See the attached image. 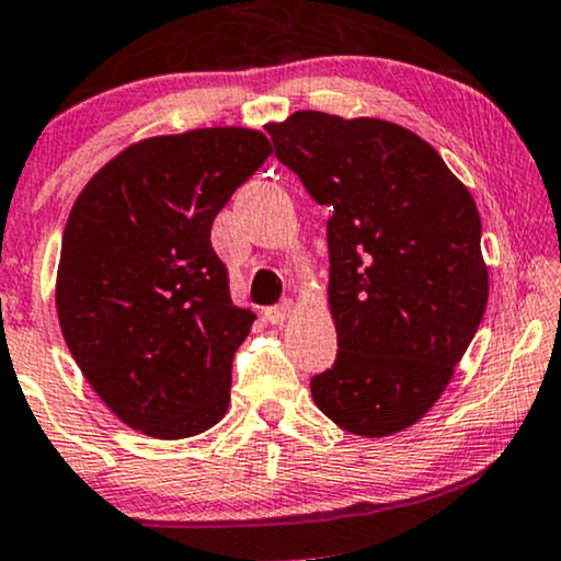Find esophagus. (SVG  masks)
Wrapping results in <instances>:
<instances>
[{"mask_svg": "<svg viewBox=\"0 0 561 561\" xmlns=\"http://www.w3.org/2000/svg\"><path fill=\"white\" fill-rule=\"evenodd\" d=\"M291 312H295V302H291V299H284L282 305H274L266 310V320H270L272 325H284Z\"/></svg>", "mask_w": 561, "mask_h": 561, "instance_id": "esophagus-1", "label": "esophagus"}]
</instances>
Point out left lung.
I'll return each instance as SVG.
<instances>
[{
  "instance_id": "obj_1",
  "label": "left lung",
  "mask_w": 561,
  "mask_h": 561,
  "mask_svg": "<svg viewBox=\"0 0 561 561\" xmlns=\"http://www.w3.org/2000/svg\"><path fill=\"white\" fill-rule=\"evenodd\" d=\"M266 131L279 162L333 208L337 358L310 381L314 404L351 435L412 427L447 389L488 305L476 201L399 124L295 112Z\"/></svg>"
}]
</instances>
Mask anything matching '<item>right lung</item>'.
Segmentation results:
<instances>
[{
  "mask_svg": "<svg viewBox=\"0 0 561 561\" xmlns=\"http://www.w3.org/2000/svg\"><path fill=\"white\" fill-rule=\"evenodd\" d=\"M272 154L247 126L141 139L70 208L55 307L99 399L157 439L201 435L231 404L233 353L256 314L236 307L210 226Z\"/></svg>",
  "mask_w": 561,
  "mask_h": 561,
  "instance_id": "add662e5",
  "label": "right lung"
}]
</instances>
